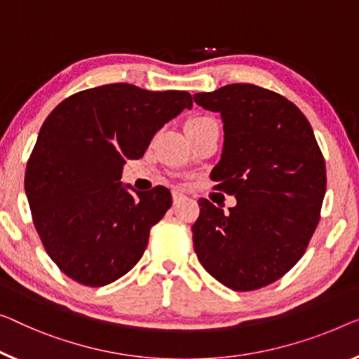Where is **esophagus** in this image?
Wrapping results in <instances>:
<instances>
[{"instance_id": "obj_1", "label": "esophagus", "mask_w": 359, "mask_h": 359, "mask_svg": "<svg viewBox=\"0 0 359 359\" xmlns=\"http://www.w3.org/2000/svg\"><path fill=\"white\" fill-rule=\"evenodd\" d=\"M185 198V195L182 194V191H177V190H174L172 191V200H174V205H177V203H180L182 200H184Z\"/></svg>"}]
</instances>
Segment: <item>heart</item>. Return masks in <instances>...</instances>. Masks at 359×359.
<instances>
[{"mask_svg":"<svg viewBox=\"0 0 359 359\" xmlns=\"http://www.w3.org/2000/svg\"><path fill=\"white\" fill-rule=\"evenodd\" d=\"M200 119H205V117H200ZM200 119H194V121H200ZM191 122V121H190Z\"/></svg>","mask_w":359,"mask_h":359,"instance_id":"1","label":"heart"}]
</instances>
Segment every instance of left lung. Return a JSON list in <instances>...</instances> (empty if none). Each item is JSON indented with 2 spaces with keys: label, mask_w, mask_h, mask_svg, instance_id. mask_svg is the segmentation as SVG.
<instances>
[{
  "label": "left lung",
  "mask_w": 359,
  "mask_h": 359,
  "mask_svg": "<svg viewBox=\"0 0 359 359\" xmlns=\"http://www.w3.org/2000/svg\"><path fill=\"white\" fill-rule=\"evenodd\" d=\"M194 100L221 114L224 145L211 179L237 198L227 214L198 200L195 253L222 285L256 290L287 274L316 231L327 182L323 153L303 112L271 90L232 83Z\"/></svg>",
  "instance_id": "1"
}]
</instances>
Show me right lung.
Wrapping results in <instances>:
<instances>
[{
  "label": "right lung",
  "instance_id": "right-lung-1",
  "mask_svg": "<svg viewBox=\"0 0 359 359\" xmlns=\"http://www.w3.org/2000/svg\"><path fill=\"white\" fill-rule=\"evenodd\" d=\"M191 106L189 92L111 83L69 96L46 117L27 164L25 195L43 247L64 274L103 287L140 261L172 198L161 185L148 194L124 185L122 168Z\"/></svg>",
  "mask_w": 359,
  "mask_h": 359
}]
</instances>
